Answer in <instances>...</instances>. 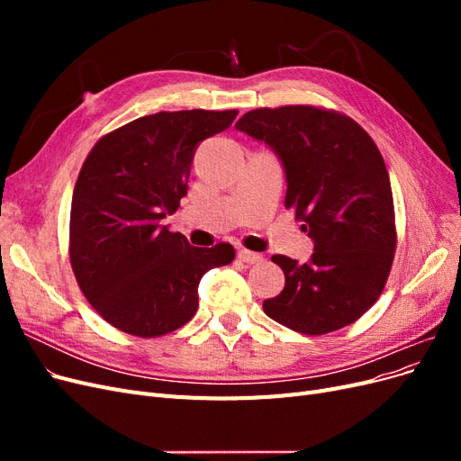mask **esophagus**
I'll list each match as a JSON object with an SVG mask.
<instances>
[{"mask_svg": "<svg viewBox=\"0 0 461 461\" xmlns=\"http://www.w3.org/2000/svg\"><path fill=\"white\" fill-rule=\"evenodd\" d=\"M239 259L240 261H244V263H259V261H263V256L261 254H258V252H252V249H246V248H242V249H239Z\"/></svg>", "mask_w": 461, "mask_h": 461, "instance_id": "obj_1", "label": "esophagus"}]
</instances>
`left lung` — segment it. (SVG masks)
Wrapping results in <instances>:
<instances>
[{
    "instance_id": "1",
    "label": "left lung",
    "mask_w": 461,
    "mask_h": 461,
    "mask_svg": "<svg viewBox=\"0 0 461 461\" xmlns=\"http://www.w3.org/2000/svg\"><path fill=\"white\" fill-rule=\"evenodd\" d=\"M236 131L278 153L288 180L285 205L315 242L303 265L271 258L285 271V288L263 302L265 315L310 337L354 323L383 294L398 242L379 148L352 117L315 105L248 111Z\"/></svg>"
}]
</instances>
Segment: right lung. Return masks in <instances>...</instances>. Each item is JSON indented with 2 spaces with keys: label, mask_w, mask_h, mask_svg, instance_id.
<instances>
[{
  "label": "right lung",
  "mask_w": 461,
  "mask_h": 461,
  "mask_svg": "<svg viewBox=\"0 0 461 461\" xmlns=\"http://www.w3.org/2000/svg\"><path fill=\"white\" fill-rule=\"evenodd\" d=\"M227 111H159L104 134L78 173L68 259L92 308L138 339L169 334L198 312V285L236 252L227 242L194 248L161 219L186 194L194 151L229 129Z\"/></svg>",
  "instance_id": "right-lung-1"
}]
</instances>
